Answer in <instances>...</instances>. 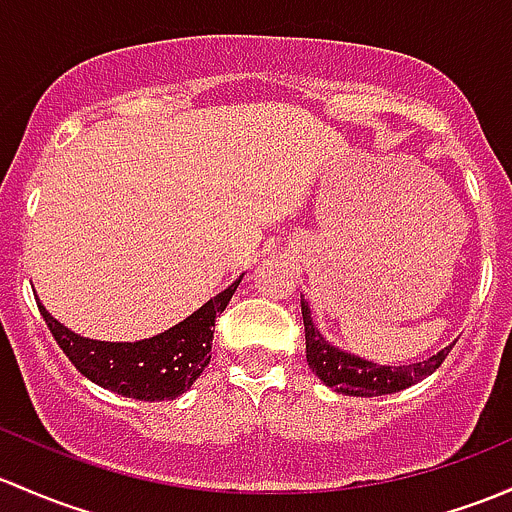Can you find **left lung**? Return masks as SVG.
<instances>
[{
	"instance_id": "1",
	"label": "left lung",
	"mask_w": 512,
	"mask_h": 512,
	"mask_svg": "<svg viewBox=\"0 0 512 512\" xmlns=\"http://www.w3.org/2000/svg\"><path fill=\"white\" fill-rule=\"evenodd\" d=\"M301 316H304V333H306V363L311 373L319 375L324 385L336 390L338 395L351 397H380L400 392L405 387L417 385L427 375L444 363L451 346L441 348L437 355L412 365H378L373 360H365L360 355L346 353L343 348L333 346L331 341L319 331L311 319L309 301L301 299Z\"/></svg>"
}]
</instances>
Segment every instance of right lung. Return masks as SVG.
Masks as SVG:
<instances>
[{
  "label": "right lung",
  "mask_w": 512,
  "mask_h": 512,
  "mask_svg": "<svg viewBox=\"0 0 512 512\" xmlns=\"http://www.w3.org/2000/svg\"><path fill=\"white\" fill-rule=\"evenodd\" d=\"M242 277L208 299L201 309L159 336L134 343H110L83 338L53 319L39 301V311L68 360L105 390L144 402L176 400L191 390L198 375L211 363L215 316L223 314Z\"/></svg>",
  "instance_id": "right-lung-1"
}]
</instances>
